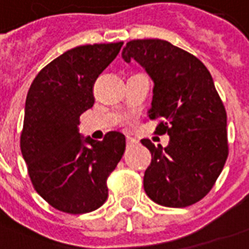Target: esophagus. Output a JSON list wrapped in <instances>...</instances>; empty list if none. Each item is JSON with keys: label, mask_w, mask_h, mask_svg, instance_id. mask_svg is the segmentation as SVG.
Wrapping results in <instances>:
<instances>
[{"label": "esophagus", "mask_w": 249, "mask_h": 249, "mask_svg": "<svg viewBox=\"0 0 249 249\" xmlns=\"http://www.w3.org/2000/svg\"><path fill=\"white\" fill-rule=\"evenodd\" d=\"M126 142L128 146H134V144H137L138 141L137 139H134V138H130V137H127L126 138Z\"/></svg>", "instance_id": "1"}]
</instances>
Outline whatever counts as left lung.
<instances>
[{"mask_svg": "<svg viewBox=\"0 0 249 249\" xmlns=\"http://www.w3.org/2000/svg\"><path fill=\"white\" fill-rule=\"evenodd\" d=\"M124 62L137 61L154 82L147 115L159 119L167 147L143 146L151 152L144 172L147 196L164 207L191 206L206 196L228 155L227 114L207 67L190 53L163 39H134L122 50Z\"/></svg>", "mask_w": 249, "mask_h": 249, "instance_id": "obj_1", "label": "left lung"}]
</instances>
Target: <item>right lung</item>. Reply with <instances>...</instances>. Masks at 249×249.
I'll return each mask as SVG.
<instances>
[{
  "instance_id": "obj_1",
  "label": "right lung",
  "mask_w": 249,
  "mask_h": 249,
  "mask_svg": "<svg viewBox=\"0 0 249 249\" xmlns=\"http://www.w3.org/2000/svg\"><path fill=\"white\" fill-rule=\"evenodd\" d=\"M123 42L70 49L38 72L25 102L21 152L36 191L66 213L97 210L108 196L107 178L126 150V138L103 141L79 132V117L94 105V83Z\"/></svg>"
}]
</instances>
